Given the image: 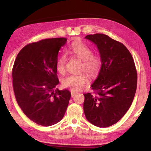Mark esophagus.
Masks as SVG:
<instances>
[{"mask_svg":"<svg viewBox=\"0 0 151 151\" xmlns=\"http://www.w3.org/2000/svg\"><path fill=\"white\" fill-rule=\"evenodd\" d=\"M70 93H71V97H74V96H75L76 93H77V92H76L75 91H73V90L70 91Z\"/></svg>","mask_w":151,"mask_h":151,"instance_id":"obj_1","label":"esophagus"}]
</instances>
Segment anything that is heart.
I'll use <instances>...</instances> for the list:
<instances>
[{
  "label": "heart",
  "instance_id": "1",
  "mask_svg": "<svg viewBox=\"0 0 151 151\" xmlns=\"http://www.w3.org/2000/svg\"><path fill=\"white\" fill-rule=\"evenodd\" d=\"M67 53L73 54L74 56L82 60L81 65V70H85L90 75H95L101 68V61L99 56L93 54L92 50L87 45L82 42H75L69 47ZM67 61L66 54H62L56 62V69L60 73L65 71ZM89 76L85 73L77 75H69L62 80V84L65 88H71L73 90L79 91L83 88L88 81Z\"/></svg>",
  "mask_w": 151,
  "mask_h": 151
}]
</instances>
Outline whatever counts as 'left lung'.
<instances>
[{"mask_svg": "<svg viewBox=\"0 0 151 151\" xmlns=\"http://www.w3.org/2000/svg\"><path fill=\"white\" fill-rule=\"evenodd\" d=\"M85 38L97 45L102 63L91 86L94 93L84 94L85 116L95 126L108 127L117 123L132 103L137 88L135 63L127 48L107 35Z\"/></svg>", "mask_w": 151, "mask_h": 151, "instance_id": "1", "label": "left lung"}]
</instances>
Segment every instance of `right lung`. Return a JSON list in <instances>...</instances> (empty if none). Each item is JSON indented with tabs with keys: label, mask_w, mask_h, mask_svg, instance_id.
Returning a JSON list of instances; mask_svg holds the SVG:
<instances>
[{
	"label": "right lung",
	"mask_w": 151,
	"mask_h": 151,
	"mask_svg": "<svg viewBox=\"0 0 151 151\" xmlns=\"http://www.w3.org/2000/svg\"><path fill=\"white\" fill-rule=\"evenodd\" d=\"M65 37L27 45L17 54L12 69L13 88L18 105L27 117L43 127L56 124L65 114L70 93L54 89L59 84L56 62Z\"/></svg>",
	"instance_id": "obj_1"
}]
</instances>
